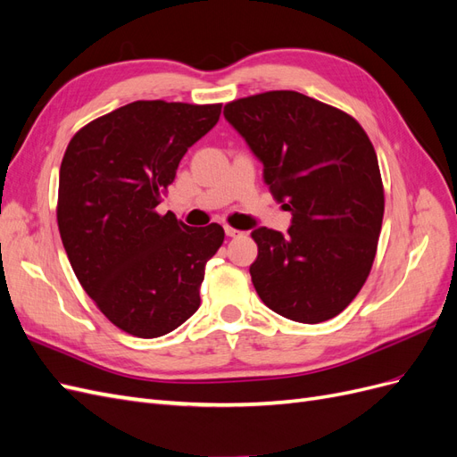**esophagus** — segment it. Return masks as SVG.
Listing matches in <instances>:
<instances>
[{
    "mask_svg": "<svg viewBox=\"0 0 457 457\" xmlns=\"http://www.w3.org/2000/svg\"><path fill=\"white\" fill-rule=\"evenodd\" d=\"M225 232H227V237H230V238H234V237H240V234H244L242 230L234 228V227H230V225H225Z\"/></svg>",
    "mask_w": 457,
    "mask_h": 457,
    "instance_id": "esophagus-1",
    "label": "esophagus"
}]
</instances>
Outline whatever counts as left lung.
<instances>
[{
    "instance_id": "left-lung-1",
    "label": "left lung",
    "mask_w": 457,
    "mask_h": 457,
    "mask_svg": "<svg viewBox=\"0 0 457 457\" xmlns=\"http://www.w3.org/2000/svg\"><path fill=\"white\" fill-rule=\"evenodd\" d=\"M223 114L294 217L287 234L252 232L261 301L289 320H329L361 292L378 252L385 195L370 137L347 112L297 91L244 96Z\"/></svg>"
}]
</instances>
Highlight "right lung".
<instances>
[{
    "instance_id": "right-lung-1",
    "label": "right lung",
    "mask_w": 457,
    "mask_h": 457,
    "mask_svg": "<svg viewBox=\"0 0 457 457\" xmlns=\"http://www.w3.org/2000/svg\"><path fill=\"white\" fill-rule=\"evenodd\" d=\"M220 104L135 101L81 128L66 146L57 223L81 287L129 336L170 334L200 307L205 262L225 240L156 205L185 152L210 131Z\"/></svg>"
}]
</instances>
